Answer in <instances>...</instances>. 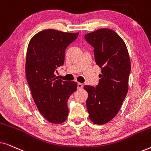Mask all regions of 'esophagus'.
I'll use <instances>...</instances> for the list:
<instances>
[{
    "mask_svg": "<svg viewBox=\"0 0 151 151\" xmlns=\"http://www.w3.org/2000/svg\"><path fill=\"white\" fill-rule=\"evenodd\" d=\"M82 87H83V84H82V83H80V82H78V89H81V88H82Z\"/></svg>",
    "mask_w": 151,
    "mask_h": 151,
    "instance_id": "34e87169",
    "label": "esophagus"
}]
</instances>
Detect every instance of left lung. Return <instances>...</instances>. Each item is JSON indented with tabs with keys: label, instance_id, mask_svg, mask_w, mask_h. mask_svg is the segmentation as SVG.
<instances>
[{
	"label": "left lung",
	"instance_id": "1",
	"mask_svg": "<svg viewBox=\"0 0 151 151\" xmlns=\"http://www.w3.org/2000/svg\"><path fill=\"white\" fill-rule=\"evenodd\" d=\"M93 47L96 63L102 69L96 87L85 85L89 119L96 124L108 123L119 112L128 92L131 62L125 42L110 29L103 28L84 36Z\"/></svg>",
	"mask_w": 151,
	"mask_h": 151
}]
</instances>
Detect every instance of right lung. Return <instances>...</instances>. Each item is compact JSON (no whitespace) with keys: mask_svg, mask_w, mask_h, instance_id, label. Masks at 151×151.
Masks as SVG:
<instances>
[{"mask_svg":"<svg viewBox=\"0 0 151 151\" xmlns=\"http://www.w3.org/2000/svg\"><path fill=\"white\" fill-rule=\"evenodd\" d=\"M78 34L46 29L34 35L29 42L27 80L38 111L51 123L61 124L67 119V101L77 90V82L57 80L54 72L64 64L65 49Z\"/></svg>","mask_w":151,"mask_h":151,"instance_id":"right-lung-1","label":"right lung"}]
</instances>
